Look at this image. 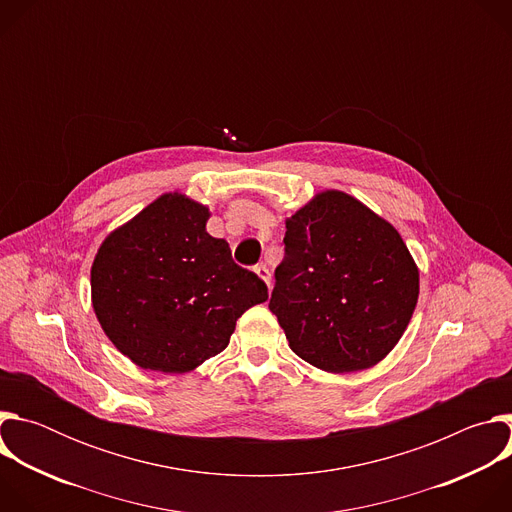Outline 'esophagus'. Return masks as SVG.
I'll list each match as a JSON object with an SVG mask.
<instances>
[{
	"instance_id": "34e87169",
	"label": "esophagus",
	"mask_w": 512,
	"mask_h": 512,
	"mask_svg": "<svg viewBox=\"0 0 512 512\" xmlns=\"http://www.w3.org/2000/svg\"><path fill=\"white\" fill-rule=\"evenodd\" d=\"M255 273L267 283V287H271V271L267 269V265H263V263H261V265H255Z\"/></svg>"
}]
</instances>
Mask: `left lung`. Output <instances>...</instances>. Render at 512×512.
<instances>
[{"mask_svg": "<svg viewBox=\"0 0 512 512\" xmlns=\"http://www.w3.org/2000/svg\"><path fill=\"white\" fill-rule=\"evenodd\" d=\"M269 310L289 348L328 373L371 369L403 336L419 271L397 229L354 196L316 194L285 221Z\"/></svg>", "mask_w": 512, "mask_h": 512, "instance_id": "1", "label": "left lung"}]
</instances>
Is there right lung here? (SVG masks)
<instances>
[{
  "label": "right lung",
  "mask_w": 512,
  "mask_h": 512,
  "mask_svg": "<svg viewBox=\"0 0 512 512\" xmlns=\"http://www.w3.org/2000/svg\"><path fill=\"white\" fill-rule=\"evenodd\" d=\"M208 208L180 192L145 206L99 247L93 310L137 367L188 373L229 346L237 320L267 300V285L239 267L225 239L206 233Z\"/></svg>",
  "instance_id": "obj_1"
}]
</instances>
